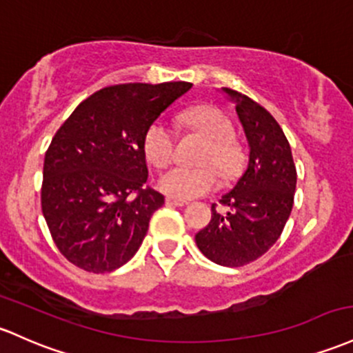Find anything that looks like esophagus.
<instances>
[{
	"instance_id": "esophagus-1",
	"label": "esophagus",
	"mask_w": 353,
	"mask_h": 353,
	"mask_svg": "<svg viewBox=\"0 0 353 353\" xmlns=\"http://www.w3.org/2000/svg\"><path fill=\"white\" fill-rule=\"evenodd\" d=\"M165 203L172 204V206L183 208V206H185V204H188V201H184V199H176V197H165Z\"/></svg>"
}]
</instances>
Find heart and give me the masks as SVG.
<instances>
[{"label":"heart","mask_w":353,"mask_h":353,"mask_svg":"<svg viewBox=\"0 0 353 353\" xmlns=\"http://www.w3.org/2000/svg\"><path fill=\"white\" fill-rule=\"evenodd\" d=\"M184 120L209 141L197 159L203 165H177L159 177L157 184L161 191L177 199H191L208 194L218 185V174L212 165H214L224 177H228L236 172L243 159L241 147L233 137V125L218 108L196 107L184 115ZM142 150L149 164L154 168H165L174 156L172 129L162 120L150 123L142 139ZM208 163L212 165L208 166Z\"/></svg>","instance_id":"b5f03b06"}]
</instances>
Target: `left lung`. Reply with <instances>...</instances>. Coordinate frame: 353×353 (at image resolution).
<instances>
[{
	"label": "left lung",
	"mask_w": 353,
	"mask_h": 353,
	"mask_svg": "<svg viewBox=\"0 0 353 353\" xmlns=\"http://www.w3.org/2000/svg\"><path fill=\"white\" fill-rule=\"evenodd\" d=\"M221 90L234 103L250 156L234 188L221 196L226 212L212 204L211 221L196 234V245L216 265L238 268L263 256L280 238L293 208L296 169L283 130L270 112L239 92Z\"/></svg>",
	"instance_id": "obj_1"
}]
</instances>
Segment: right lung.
<instances>
[{
	"mask_svg": "<svg viewBox=\"0 0 353 353\" xmlns=\"http://www.w3.org/2000/svg\"><path fill=\"white\" fill-rule=\"evenodd\" d=\"M192 83H123L85 99L45 154L41 209L60 253L90 273L125 265L164 196L145 188L147 127Z\"/></svg>",
	"mask_w": 353,
	"mask_h": 353,
	"instance_id": "right-lung-1",
	"label": "right lung"
}]
</instances>
